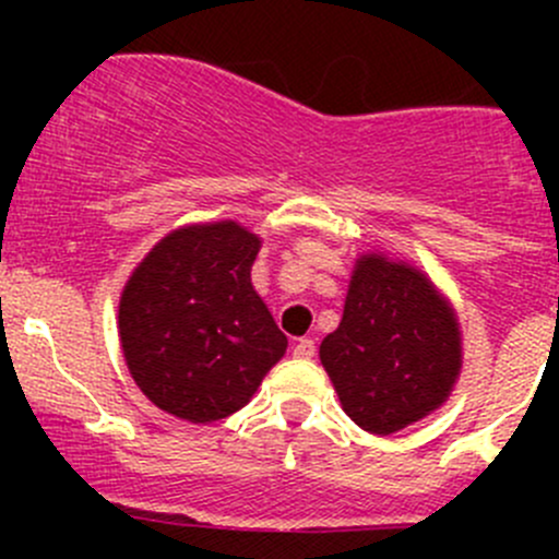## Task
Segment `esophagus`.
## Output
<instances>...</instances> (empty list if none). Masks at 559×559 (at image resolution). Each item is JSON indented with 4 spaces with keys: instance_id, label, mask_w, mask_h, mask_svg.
Listing matches in <instances>:
<instances>
[{
    "instance_id": "obj_1",
    "label": "esophagus",
    "mask_w": 559,
    "mask_h": 559,
    "mask_svg": "<svg viewBox=\"0 0 559 559\" xmlns=\"http://www.w3.org/2000/svg\"><path fill=\"white\" fill-rule=\"evenodd\" d=\"M316 354V343L311 337H302V341L295 343V357L297 359H311Z\"/></svg>"
}]
</instances>
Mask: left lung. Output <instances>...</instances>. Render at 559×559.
Listing matches in <instances>:
<instances>
[{
    "mask_svg": "<svg viewBox=\"0 0 559 559\" xmlns=\"http://www.w3.org/2000/svg\"><path fill=\"white\" fill-rule=\"evenodd\" d=\"M319 359L354 425L392 436L452 394L460 319L425 270L384 251L359 253L343 319L321 341Z\"/></svg>",
    "mask_w": 559,
    "mask_h": 559,
    "instance_id": "1",
    "label": "left lung"
}]
</instances>
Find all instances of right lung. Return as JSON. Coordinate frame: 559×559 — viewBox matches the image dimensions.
Here are the masks:
<instances>
[{
    "label": "right lung",
    "mask_w": 559,
    "mask_h": 559,
    "mask_svg": "<svg viewBox=\"0 0 559 559\" xmlns=\"http://www.w3.org/2000/svg\"><path fill=\"white\" fill-rule=\"evenodd\" d=\"M262 238L238 222L186 224L132 270L118 341L140 392L191 425L227 419L286 354L251 284Z\"/></svg>",
    "instance_id": "right-lung-1"
}]
</instances>
